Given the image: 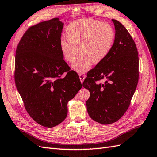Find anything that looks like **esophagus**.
<instances>
[{
	"mask_svg": "<svg viewBox=\"0 0 157 157\" xmlns=\"http://www.w3.org/2000/svg\"><path fill=\"white\" fill-rule=\"evenodd\" d=\"M79 78H80V80H81V83H82L83 81H84V79L85 78V75H83L82 73H80L79 74Z\"/></svg>",
	"mask_w": 157,
	"mask_h": 157,
	"instance_id": "34e87169",
	"label": "esophagus"
}]
</instances>
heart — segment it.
Returning a JSON list of instances; mask_svg holds the SVG:
<instances>
[{
    "instance_id": "heart-1",
    "label": "heart",
    "mask_w": 157,
    "mask_h": 157,
    "mask_svg": "<svg viewBox=\"0 0 157 157\" xmlns=\"http://www.w3.org/2000/svg\"><path fill=\"white\" fill-rule=\"evenodd\" d=\"M67 40L60 41V48L64 59L73 63L79 53L78 60L72 64L77 72L89 69L92 63H101L108 55L114 39V31L107 22L90 18L71 22L65 30Z\"/></svg>"
}]
</instances>
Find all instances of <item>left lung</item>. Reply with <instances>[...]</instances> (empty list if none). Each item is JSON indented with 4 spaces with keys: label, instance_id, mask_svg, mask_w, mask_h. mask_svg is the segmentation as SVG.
<instances>
[{
    "label": "left lung",
    "instance_id": "1",
    "mask_svg": "<svg viewBox=\"0 0 157 157\" xmlns=\"http://www.w3.org/2000/svg\"><path fill=\"white\" fill-rule=\"evenodd\" d=\"M114 43L106 58L90 70L83 86L90 92L86 102L92 119L102 124L119 120L131 104L139 81V54L135 41L119 21ZM105 79L104 83L98 81Z\"/></svg>",
    "mask_w": 157,
    "mask_h": 157
}]
</instances>
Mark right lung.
Instances as JSON below:
<instances>
[{
	"mask_svg": "<svg viewBox=\"0 0 157 157\" xmlns=\"http://www.w3.org/2000/svg\"><path fill=\"white\" fill-rule=\"evenodd\" d=\"M63 25L55 18L30 26L15 55L14 81L25 108L34 121L48 128L65 119L68 102L82 88L60 51Z\"/></svg>",
	"mask_w": 157,
	"mask_h": 157,
	"instance_id": "obj_1",
	"label": "right lung"
}]
</instances>
